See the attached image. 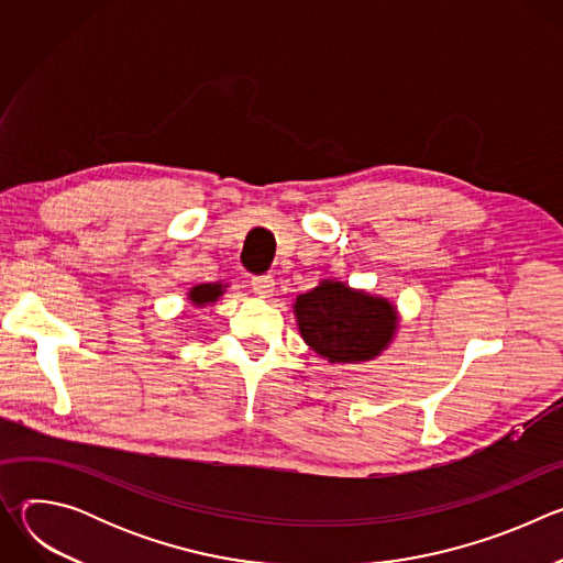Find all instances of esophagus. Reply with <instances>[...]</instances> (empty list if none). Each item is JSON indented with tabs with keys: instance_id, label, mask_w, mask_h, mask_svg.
I'll return each instance as SVG.
<instances>
[{
	"instance_id": "1",
	"label": "esophagus",
	"mask_w": 563,
	"mask_h": 563,
	"mask_svg": "<svg viewBox=\"0 0 563 563\" xmlns=\"http://www.w3.org/2000/svg\"><path fill=\"white\" fill-rule=\"evenodd\" d=\"M274 278L272 276H254L252 278V289L261 298H269L274 294Z\"/></svg>"
}]
</instances>
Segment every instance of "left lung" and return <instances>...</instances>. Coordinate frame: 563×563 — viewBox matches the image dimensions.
Listing matches in <instances>:
<instances>
[{"label": "left lung", "mask_w": 563, "mask_h": 563, "mask_svg": "<svg viewBox=\"0 0 563 563\" xmlns=\"http://www.w3.org/2000/svg\"><path fill=\"white\" fill-rule=\"evenodd\" d=\"M305 343L332 363L369 361L396 330L394 307L383 298L325 280L294 305Z\"/></svg>", "instance_id": "left-lung-1"}]
</instances>
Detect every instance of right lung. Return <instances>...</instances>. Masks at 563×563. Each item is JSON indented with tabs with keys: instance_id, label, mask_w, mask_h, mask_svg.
Segmentation results:
<instances>
[{
	"instance_id": "obj_1",
	"label": "right lung",
	"mask_w": 563,
	"mask_h": 563,
	"mask_svg": "<svg viewBox=\"0 0 563 563\" xmlns=\"http://www.w3.org/2000/svg\"><path fill=\"white\" fill-rule=\"evenodd\" d=\"M220 294H222V287H220V285H198V287L191 289L189 298H191L196 305H205V302H213Z\"/></svg>"
}]
</instances>
